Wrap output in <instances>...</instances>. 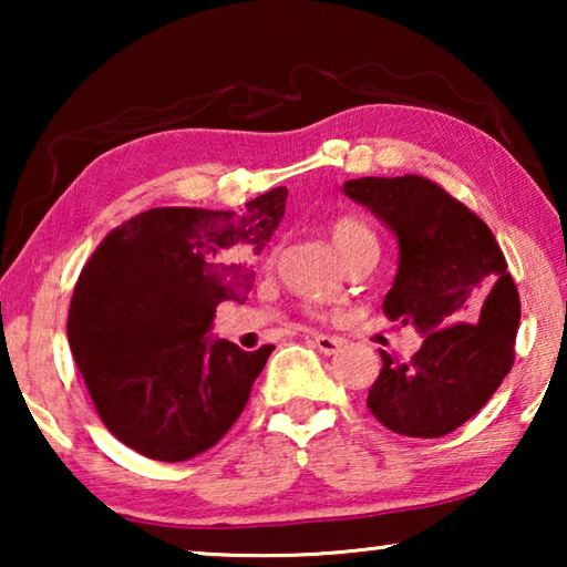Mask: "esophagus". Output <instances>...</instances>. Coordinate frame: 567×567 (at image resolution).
Listing matches in <instances>:
<instances>
[{"label": "esophagus", "instance_id": "34e87169", "mask_svg": "<svg viewBox=\"0 0 567 567\" xmlns=\"http://www.w3.org/2000/svg\"><path fill=\"white\" fill-rule=\"evenodd\" d=\"M312 344L324 354H334L344 342L340 338H332V334H312Z\"/></svg>", "mask_w": 567, "mask_h": 567}]
</instances>
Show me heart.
I'll return each mask as SVG.
<instances>
[{
	"instance_id": "b5f03b06",
	"label": "heart",
	"mask_w": 567,
	"mask_h": 567,
	"mask_svg": "<svg viewBox=\"0 0 567 567\" xmlns=\"http://www.w3.org/2000/svg\"><path fill=\"white\" fill-rule=\"evenodd\" d=\"M330 239H332V247L338 255L348 252V249L364 245V243H378L375 233H372V229L358 217L334 219L330 227Z\"/></svg>"
}]
</instances>
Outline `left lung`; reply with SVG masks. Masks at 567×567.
Wrapping results in <instances>:
<instances>
[{
  "mask_svg": "<svg viewBox=\"0 0 567 567\" xmlns=\"http://www.w3.org/2000/svg\"><path fill=\"white\" fill-rule=\"evenodd\" d=\"M342 192L395 233L398 275L382 312L422 334L410 360L380 352L368 408L392 433L443 437L513 368L520 297L503 249L473 209L425 177H360Z\"/></svg>",
  "mask_w": 567,
  "mask_h": 567,
  "instance_id": "1",
  "label": "left lung"
}]
</instances>
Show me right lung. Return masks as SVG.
Returning a JSON list of instances; mask_svg holds the SVG:
<instances>
[{
    "instance_id": "1",
    "label": "right lung",
    "mask_w": 567,
    "mask_h": 567,
    "mask_svg": "<svg viewBox=\"0 0 567 567\" xmlns=\"http://www.w3.org/2000/svg\"><path fill=\"white\" fill-rule=\"evenodd\" d=\"M285 199L275 187L237 213L155 207L94 249L74 285L66 338L120 443L182 463L235 425L275 348L245 352L205 334L219 302L247 300Z\"/></svg>"
}]
</instances>
